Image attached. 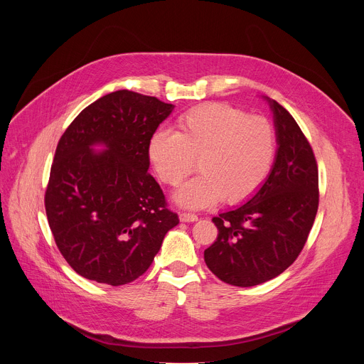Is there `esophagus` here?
Instances as JSON below:
<instances>
[{"instance_id": "34e87169", "label": "esophagus", "mask_w": 364, "mask_h": 364, "mask_svg": "<svg viewBox=\"0 0 364 364\" xmlns=\"http://www.w3.org/2000/svg\"><path fill=\"white\" fill-rule=\"evenodd\" d=\"M180 220L184 223H190V222H197L198 216L193 215V213H180Z\"/></svg>"}]
</instances>
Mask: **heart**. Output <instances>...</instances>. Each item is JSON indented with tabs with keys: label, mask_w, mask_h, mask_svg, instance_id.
<instances>
[{
	"label": "heart",
	"mask_w": 364,
	"mask_h": 364,
	"mask_svg": "<svg viewBox=\"0 0 364 364\" xmlns=\"http://www.w3.org/2000/svg\"><path fill=\"white\" fill-rule=\"evenodd\" d=\"M277 151L272 124L246 115L228 103H205L177 122V132L157 129L148 144L151 164L160 180L178 186L196 167L201 174L174 193L186 209H205L225 197L236 204L253 196L267 180Z\"/></svg>",
	"instance_id": "b5f03b06"
}]
</instances>
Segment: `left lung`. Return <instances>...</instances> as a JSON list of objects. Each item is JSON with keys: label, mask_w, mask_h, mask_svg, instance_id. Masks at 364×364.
<instances>
[{"label": "left lung", "mask_w": 364, "mask_h": 364, "mask_svg": "<svg viewBox=\"0 0 364 364\" xmlns=\"http://www.w3.org/2000/svg\"><path fill=\"white\" fill-rule=\"evenodd\" d=\"M274 114L277 155L265 183L246 203L213 218L219 235L204 262L235 287L264 284L294 264L318 209V167L292 115L265 97Z\"/></svg>", "instance_id": "1"}]
</instances>
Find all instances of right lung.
<instances>
[{
	"instance_id": "add662e5",
	"label": "right lung",
	"mask_w": 364,
	"mask_h": 364,
	"mask_svg": "<svg viewBox=\"0 0 364 364\" xmlns=\"http://www.w3.org/2000/svg\"><path fill=\"white\" fill-rule=\"evenodd\" d=\"M173 109L154 96L117 90L90 103L62 135L46 215L60 253L83 278L112 287L135 281L178 225L148 174L149 139Z\"/></svg>"
}]
</instances>
